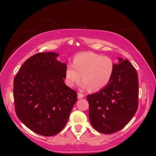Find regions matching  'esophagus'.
<instances>
[{"label":"esophagus","instance_id":"34e87169","mask_svg":"<svg viewBox=\"0 0 156 156\" xmlns=\"http://www.w3.org/2000/svg\"><path fill=\"white\" fill-rule=\"evenodd\" d=\"M84 97V95L81 93H78V99H81Z\"/></svg>","mask_w":156,"mask_h":156}]
</instances>
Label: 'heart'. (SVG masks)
Segmentation results:
<instances>
[{
  "instance_id": "obj_1",
  "label": "heart",
  "mask_w": 156,
  "mask_h": 156,
  "mask_svg": "<svg viewBox=\"0 0 156 156\" xmlns=\"http://www.w3.org/2000/svg\"><path fill=\"white\" fill-rule=\"evenodd\" d=\"M115 63L112 58L84 52L74 57L73 65L68 64L65 72V83L73 87L82 78L80 87L83 89H90L98 91L105 88L112 79Z\"/></svg>"
}]
</instances>
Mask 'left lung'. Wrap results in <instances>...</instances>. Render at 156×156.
<instances>
[{"instance_id": "obj_1", "label": "left lung", "mask_w": 156, "mask_h": 156, "mask_svg": "<svg viewBox=\"0 0 156 156\" xmlns=\"http://www.w3.org/2000/svg\"><path fill=\"white\" fill-rule=\"evenodd\" d=\"M89 117L93 127L102 133L120 131L127 125L138 107V79L129 60L118 58L109 84L88 95Z\"/></svg>"}]
</instances>
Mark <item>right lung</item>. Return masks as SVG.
I'll list each match as a JSON object with an SVG mask.
<instances>
[{
    "label": "right lung",
    "mask_w": 156,
    "mask_h": 156,
    "mask_svg": "<svg viewBox=\"0 0 156 156\" xmlns=\"http://www.w3.org/2000/svg\"><path fill=\"white\" fill-rule=\"evenodd\" d=\"M56 52L34 55L23 63L14 80L17 117L39 135L52 136L65 126L77 92L64 83L67 65Z\"/></svg>",
    "instance_id": "right-lung-1"
}]
</instances>
